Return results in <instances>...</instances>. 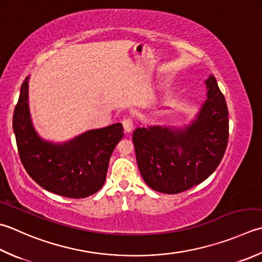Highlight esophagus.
I'll return each mask as SVG.
<instances>
[{
    "label": "esophagus",
    "instance_id": "obj_1",
    "mask_svg": "<svg viewBox=\"0 0 262 262\" xmlns=\"http://www.w3.org/2000/svg\"><path fill=\"white\" fill-rule=\"evenodd\" d=\"M122 126H124L125 132L129 133V132H132V129H133V126H134V122H133V120L130 119V118H126V119H124V121H122Z\"/></svg>",
    "mask_w": 262,
    "mask_h": 262
}]
</instances>
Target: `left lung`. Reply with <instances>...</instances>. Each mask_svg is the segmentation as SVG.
I'll return each mask as SVG.
<instances>
[{"mask_svg": "<svg viewBox=\"0 0 262 262\" xmlns=\"http://www.w3.org/2000/svg\"><path fill=\"white\" fill-rule=\"evenodd\" d=\"M207 99L184 128L138 127L133 134L138 169L157 192L177 194L202 183L216 170L228 143V109L217 80H206Z\"/></svg>", "mask_w": 262, "mask_h": 262, "instance_id": "left-lung-1", "label": "left lung"}]
</instances>
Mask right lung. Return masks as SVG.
Instances as JSON below:
<instances>
[{"label":"right lung","mask_w":262,"mask_h":262,"mask_svg":"<svg viewBox=\"0 0 262 262\" xmlns=\"http://www.w3.org/2000/svg\"><path fill=\"white\" fill-rule=\"evenodd\" d=\"M28 80L20 89L13 132L26 171L46 191L71 199L90 196L103 186L112 152L122 136L120 122L87 130L68 142L44 141L36 133L28 104Z\"/></svg>","instance_id":"right-lung-1"}]
</instances>
